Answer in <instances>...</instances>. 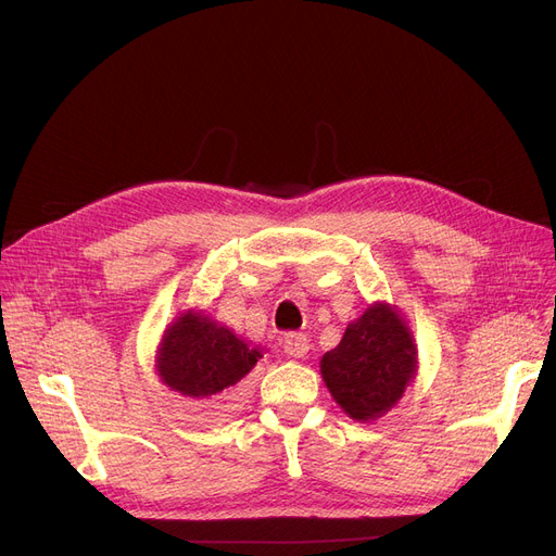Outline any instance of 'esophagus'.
<instances>
[{
	"label": "esophagus",
	"mask_w": 556,
	"mask_h": 556,
	"mask_svg": "<svg viewBox=\"0 0 556 556\" xmlns=\"http://www.w3.org/2000/svg\"><path fill=\"white\" fill-rule=\"evenodd\" d=\"M283 349H286L288 356L304 358L308 354V349H311V340L304 333H288L283 338Z\"/></svg>",
	"instance_id": "34e87169"
}]
</instances>
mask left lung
Masks as SVG:
<instances>
[{
	"mask_svg": "<svg viewBox=\"0 0 556 556\" xmlns=\"http://www.w3.org/2000/svg\"><path fill=\"white\" fill-rule=\"evenodd\" d=\"M319 371L349 417L374 421L392 410L417 374L413 331L394 306L376 302L323 356Z\"/></svg>",
	"mask_w": 556,
	"mask_h": 556,
	"instance_id": "1",
	"label": "left lung"
}]
</instances>
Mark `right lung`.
<instances>
[{
	"label": "right lung",
	"instance_id": "obj_1",
	"mask_svg": "<svg viewBox=\"0 0 556 556\" xmlns=\"http://www.w3.org/2000/svg\"><path fill=\"white\" fill-rule=\"evenodd\" d=\"M258 358L263 354L252 342L207 315L187 311L164 331L155 367L166 388L210 417H220L237 403V383Z\"/></svg>",
	"mask_w": 556,
	"mask_h": 556
}]
</instances>
